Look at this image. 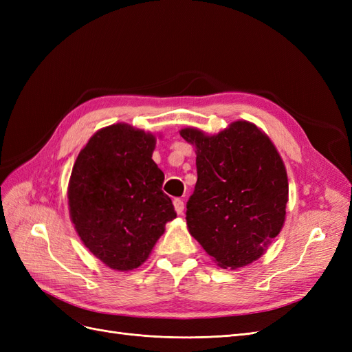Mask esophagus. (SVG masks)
<instances>
[{
    "label": "esophagus",
    "mask_w": 352,
    "mask_h": 352,
    "mask_svg": "<svg viewBox=\"0 0 352 352\" xmlns=\"http://www.w3.org/2000/svg\"><path fill=\"white\" fill-rule=\"evenodd\" d=\"M173 206H175V210H176L177 214H182V212H184V208H185L184 201L180 199V198H176V199L173 201Z\"/></svg>",
    "instance_id": "obj_1"
}]
</instances>
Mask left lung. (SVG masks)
I'll return each mask as SVG.
<instances>
[{
	"mask_svg": "<svg viewBox=\"0 0 352 352\" xmlns=\"http://www.w3.org/2000/svg\"><path fill=\"white\" fill-rule=\"evenodd\" d=\"M180 136L197 154L198 179L186 204L189 233L221 269L258 260L283 228L289 192L274 144L247 120L216 135L185 127Z\"/></svg>",
	"mask_w": 352,
	"mask_h": 352,
	"instance_id": "1",
	"label": "left lung"
}]
</instances>
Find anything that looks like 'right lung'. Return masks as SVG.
<instances>
[{"label":"right lung","instance_id":"obj_1","mask_svg":"<svg viewBox=\"0 0 352 352\" xmlns=\"http://www.w3.org/2000/svg\"><path fill=\"white\" fill-rule=\"evenodd\" d=\"M154 133L116 123L95 132L73 164L70 220L95 257L117 272L146 261L176 211L154 163Z\"/></svg>","mask_w":352,"mask_h":352}]
</instances>
